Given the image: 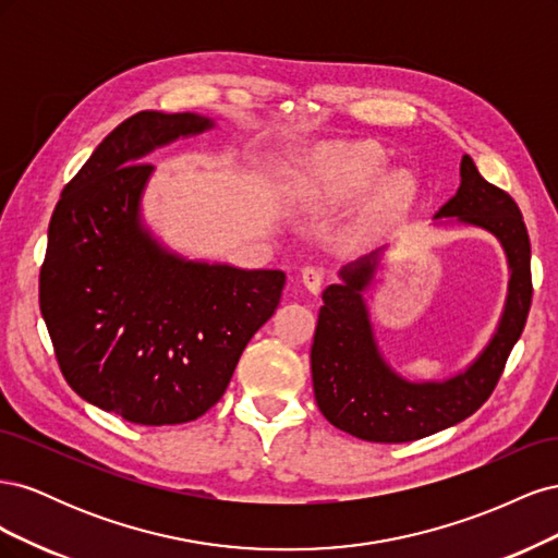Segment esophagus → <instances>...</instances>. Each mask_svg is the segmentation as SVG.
I'll return each instance as SVG.
<instances>
[{
	"mask_svg": "<svg viewBox=\"0 0 558 558\" xmlns=\"http://www.w3.org/2000/svg\"><path fill=\"white\" fill-rule=\"evenodd\" d=\"M300 279H302V283L307 286V291L316 295L320 291V286H324V269L314 267V265L302 267L300 269Z\"/></svg>",
	"mask_w": 558,
	"mask_h": 558,
	"instance_id": "esophagus-1",
	"label": "esophagus"
}]
</instances>
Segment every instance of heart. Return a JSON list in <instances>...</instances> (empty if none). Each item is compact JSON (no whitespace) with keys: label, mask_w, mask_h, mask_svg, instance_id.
I'll use <instances>...</instances> for the list:
<instances>
[{"label":"heart","mask_w":558,"mask_h":558,"mask_svg":"<svg viewBox=\"0 0 558 558\" xmlns=\"http://www.w3.org/2000/svg\"><path fill=\"white\" fill-rule=\"evenodd\" d=\"M386 167L384 148L373 142L320 144L291 179V195L302 209L330 211L361 197ZM412 191V179L398 172L384 185V199L393 202Z\"/></svg>","instance_id":"obj_1"}]
</instances>
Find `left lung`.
Returning a JSON list of instances; mask_svg holds the SVG:
<instances>
[{
  "label": "left lung",
  "mask_w": 558,
  "mask_h": 558,
  "mask_svg": "<svg viewBox=\"0 0 558 558\" xmlns=\"http://www.w3.org/2000/svg\"><path fill=\"white\" fill-rule=\"evenodd\" d=\"M442 218L486 230L505 251L510 281L496 332L480 356L449 379L402 377L384 359L365 302L386 246L344 265L342 281L324 291L312 344V381L320 414L359 440L412 442L461 424L494 393L526 326L533 298L531 242L517 202L463 156L459 191L435 214V226L447 223Z\"/></svg>",
  "instance_id": "obj_1"
}]
</instances>
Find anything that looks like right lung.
Returning a JSON list of instances; mask_svg holds the SVG:
<instances>
[{
  "label": "right lung",
  "instance_id": "add662e5",
  "mask_svg": "<svg viewBox=\"0 0 558 558\" xmlns=\"http://www.w3.org/2000/svg\"><path fill=\"white\" fill-rule=\"evenodd\" d=\"M216 123L140 111L64 185L48 226L39 307L62 375L140 426L189 424L221 400L286 275L183 258L144 223L150 150Z\"/></svg>",
  "mask_w": 558,
  "mask_h": 558
}]
</instances>
